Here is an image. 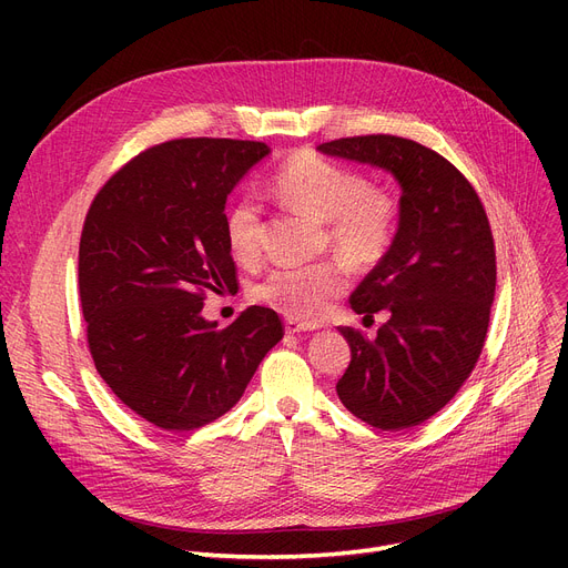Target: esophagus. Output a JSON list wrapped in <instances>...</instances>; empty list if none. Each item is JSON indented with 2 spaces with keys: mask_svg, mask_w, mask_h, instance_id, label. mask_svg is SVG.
<instances>
[{
  "mask_svg": "<svg viewBox=\"0 0 568 568\" xmlns=\"http://www.w3.org/2000/svg\"><path fill=\"white\" fill-rule=\"evenodd\" d=\"M315 326H311V324H302V322H296V320H287L285 322V334H306V332H313Z\"/></svg>",
  "mask_w": 568,
  "mask_h": 568,
  "instance_id": "1",
  "label": "esophagus"
}]
</instances>
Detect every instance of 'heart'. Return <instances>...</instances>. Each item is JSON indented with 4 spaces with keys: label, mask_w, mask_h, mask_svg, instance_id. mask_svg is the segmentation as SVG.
I'll use <instances>...</instances> for the list:
<instances>
[{
    "label": "heart",
    "mask_w": 568,
    "mask_h": 568,
    "mask_svg": "<svg viewBox=\"0 0 568 568\" xmlns=\"http://www.w3.org/2000/svg\"><path fill=\"white\" fill-rule=\"evenodd\" d=\"M274 195L290 212L324 223L334 251L352 266H371L394 242L396 204L371 189L366 179L329 159L304 152L292 156L274 176ZM230 253L239 262L260 255L262 214L255 200H239L225 216ZM345 268L336 262L281 266L253 287V300L290 320L315 324L345 290Z\"/></svg>",
    "instance_id": "heart-1"
}]
</instances>
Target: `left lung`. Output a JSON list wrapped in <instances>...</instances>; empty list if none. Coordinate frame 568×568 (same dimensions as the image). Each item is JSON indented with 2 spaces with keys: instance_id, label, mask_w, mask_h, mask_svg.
I'll return each instance as SVG.
<instances>
[{
  "instance_id": "left-lung-1",
  "label": "left lung",
  "mask_w": 568,
  "mask_h": 568,
  "mask_svg": "<svg viewBox=\"0 0 568 568\" xmlns=\"http://www.w3.org/2000/svg\"><path fill=\"white\" fill-rule=\"evenodd\" d=\"M317 152L389 172L400 186L394 242L349 296L354 313L389 320L373 341L338 329L352 352L338 398L379 430L419 426L458 394L484 349L497 281L484 204L449 161L414 140L343 138Z\"/></svg>"
}]
</instances>
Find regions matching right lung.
Masks as SVG:
<instances>
[{"label":"right lung","mask_w":568,"mask_h":568,"mask_svg":"<svg viewBox=\"0 0 568 568\" xmlns=\"http://www.w3.org/2000/svg\"><path fill=\"white\" fill-rule=\"evenodd\" d=\"M268 154L251 140L163 142L89 206L78 257L89 352L114 396L163 430L230 412L283 338L272 308L248 306L225 329L202 315L206 290L236 285L227 195Z\"/></svg>","instance_id":"add662e5"}]
</instances>
